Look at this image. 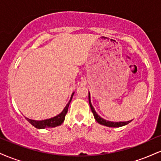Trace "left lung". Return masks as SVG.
Masks as SVG:
<instances>
[{
  "instance_id": "1",
  "label": "left lung",
  "mask_w": 161,
  "mask_h": 161,
  "mask_svg": "<svg viewBox=\"0 0 161 161\" xmlns=\"http://www.w3.org/2000/svg\"><path fill=\"white\" fill-rule=\"evenodd\" d=\"M88 101H89V105L90 108H91V110L92 113H93L94 117H95V120L99 123V124L104 125L105 126H108V127H120V126H123V125H127L128 123H130L132 120H129L127 122H111V121H108L106 119H104L103 118H101L98 114H97L95 111V110L94 109L93 106H92V103H91V97H90V93H88Z\"/></svg>"
}]
</instances>
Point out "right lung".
Listing matches in <instances>:
<instances>
[{
	"label": "right lung",
	"mask_w": 161,
	"mask_h": 161,
	"mask_svg": "<svg viewBox=\"0 0 161 161\" xmlns=\"http://www.w3.org/2000/svg\"><path fill=\"white\" fill-rule=\"evenodd\" d=\"M73 95H74V92L72 94L69 101L68 102V104H66V106L64 108V110H63V111L57 116H54V117L51 118V119H44V120H34V119H30L26 117H25V119H26L33 126H35L37 129H45L49 128V127H51V128H52V127H56L61 125L62 123H64V119H65V116L66 114H67L68 108H69V105L70 104V102H71Z\"/></svg>",
	"instance_id": "1"
}]
</instances>
